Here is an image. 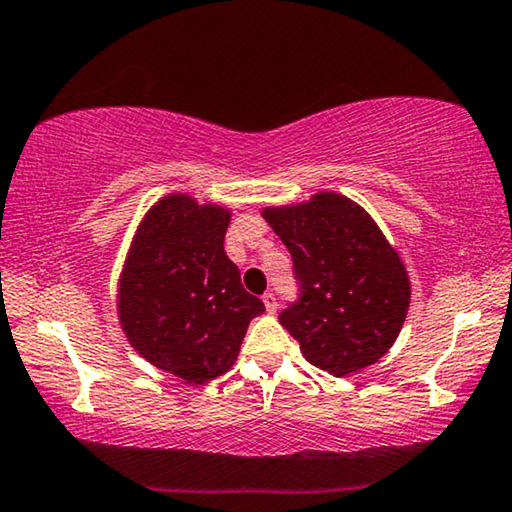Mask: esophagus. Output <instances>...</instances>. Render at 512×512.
Returning a JSON list of instances; mask_svg holds the SVG:
<instances>
[{"instance_id":"34e87169","label":"esophagus","mask_w":512,"mask_h":512,"mask_svg":"<svg viewBox=\"0 0 512 512\" xmlns=\"http://www.w3.org/2000/svg\"><path fill=\"white\" fill-rule=\"evenodd\" d=\"M263 304H265V311H267V313H276V308H279V301H276L274 292H265V295H263Z\"/></svg>"}]
</instances>
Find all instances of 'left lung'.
Returning <instances> with one entry per match:
<instances>
[{
  "mask_svg": "<svg viewBox=\"0 0 512 512\" xmlns=\"http://www.w3.org/2000/svg\"><path fill=\"white\" fill-rule=\"evenodd\" d=\"M267 224L292 256L299 299L279 315L308 363L333 376L379 360L404 326V263L356 201L317 192L304 204L270 206Z\"/></svg>",
  "mask_w": 512,
  "mask_h": 512,
  "instance_id": "1",
  "label": "left lung"
}]
</instances>
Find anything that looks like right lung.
<instances>
[{
	"mask_svg": "<svg viewBox=\"0 0 512 512\" xmlns=\"http://www.w3.org/2000/svg\"><path fill=\"white\" fill-rule=\"evenodd\" d=\"M231 211L167 195L142 217L117 288L131 347L158 370L201 385L231 370L263 301L226 256Z\"/></svg>",
	"mask_w": 512,
	"mask_h": 512,
	"instance_id": "1",
	"label": "right lung"
}]
</instances>
